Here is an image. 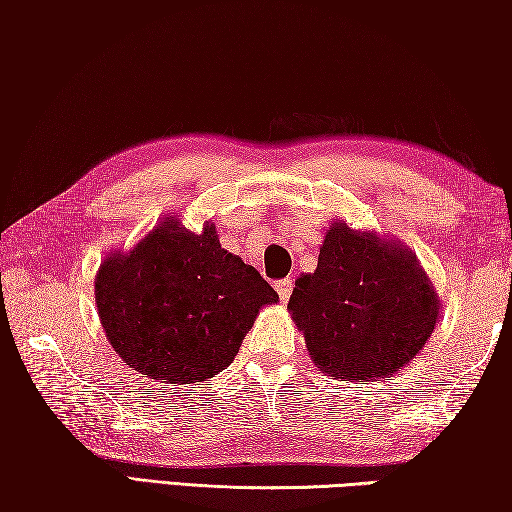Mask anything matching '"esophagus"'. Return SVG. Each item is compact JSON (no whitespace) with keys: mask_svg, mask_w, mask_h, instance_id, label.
<instances>
[{"mask_svg":"<svg viewBox=\"0 0 512 512\" xmlns=\"http://www.w3.org/2000/svg\"><path fill=\"white\" fill-rule=\"evenodd\" d=\"M275 289L279 293V300H282V303H286V300L291 298L293 282H291V279H279V282H275Z\"/></svg>","mask_w":512,"mask_h":512,"instance_id":"obj_1","label":"esophagus"}]
</instances>
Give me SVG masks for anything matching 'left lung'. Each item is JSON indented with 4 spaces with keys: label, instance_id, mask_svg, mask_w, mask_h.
I'll return each instance as SVG.
<instances>
[{
    "label": "left lung",
    "instance_id": "8db88e82",
    "mask_svg": "<svg viewBox=\"0 0 512 512\" xmlns=\"http://www.w3.org/2000/svg\"><path fill=\"white\" fill-rule=\"evenodd\" d=\"M289 312L326 375L368 382L415 359L436 328L440 300L405 244L335 221L317 270L296 279Z\"/></svg>",
    "mask_w": 512,
    "mask_h": 512
}]
</instances>
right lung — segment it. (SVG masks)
<instances>
[{
    "label": "right lung",
    "instance_id": "1",
    "mask_svg": "<svg viewBox=\"0 0 512 512\" xmlns=\"http://www.w3.org/2000/svg\"><path fill=\"white\" fill-rule=\"evenodd\" d=\"M279 296L221 249L214 223L191 233L167 216L130 251L104 258L95 303L114 352L137 373L193 384L226 370L263 305Z\"/></svg>",
    "mask_w": 512,
    "mask_h": 512
}]
</instances>
